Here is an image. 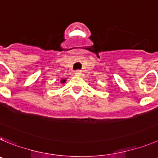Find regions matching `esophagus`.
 <instances>
[{"label":"esophagus","mask_w":158,"mask_h":158,"mask_svg":"<svg viewBox=\"0 0 158 158\" xmlns=\"http://www.w3.org/2000/svg\"><path fill=\"white\" fill-rule=\"evenodd\" d=\"M75 74H76V76H80L81 74H82V71H81V70H76V72H75Z\"/></svg>","instance_id":"34e87169"}]
</instances>
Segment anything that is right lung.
<instances>
[{
    "label": "right lung",
    "mask_w": 158,
    "mask_h": 158,
    "mask_svg": "<svg viewBox=\"0 0 158 158\" xmlns=\"http://www.w3.org/2000/svg\"><path fill=\"white\" fill-rule=\"evenodd\" d=\"M65 82H66V79H61V80H60V83H64Z\"/></svg>",
    "instance_id": "1"
}]
</instances>
